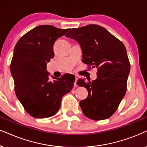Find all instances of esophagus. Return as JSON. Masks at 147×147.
<instances>
[{
	"label": "esophagus",
	"instance_id": "1",
	"mask_svg": "<svg viewBox=\"0 0 147 147\" xmlns=\"http://www.w3.org/2000/svg\"><path fill=\"white\" fill-rule=\"evenodd\" d=\"M78 79V76H76V77H75V82H74V87L77 86V85H76V82H77Z\"/></svg>",
	"mask_w": 147,
	"mask_h": 147
}]
</instances>
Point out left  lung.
Here are the masks:
<instances>
[{
	"label": "left lung",
	"mask_w": 147,
	"mask_h": 147,
	"mask_svg": "<svg viewBox=\"0 0 147 147\" xmlns=\"http://www.w3.org/2000/svg\"><path fill=\"white\" fill-rule=\"evenodd\" d=\"M65 36L80 45L82 62L98 69L95 80L78 81L88 92L87 98L80 102L83 113L94 120L107 119L126 92L130 64L124 45L105 28L94 24L73 28Z\"/></svg>",
	"instance_id": "8db88e82"
}]
</instances>
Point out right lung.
Listing matches in <instances>:
<instances>
[{
  "mask_svg": "<svg viewBox=\"0 0 147 147\" xmlns=\"http://www.w3.org/2000/svg\"><path fill=\"white\" fill-rule=\"evenodd\" d=\"M51 25H41L19 40L11 63L15 92L26 112L36 118L55 115L62 97L74 87L75 78L64 74L59 78L47 71V64L54 57L53 45L69 31Z\"/></svg>",
  "mask_w": 147,
  "mask_h": 147,
  "instance_id": "1",
  "label": "right lung"
}]
</instances>
